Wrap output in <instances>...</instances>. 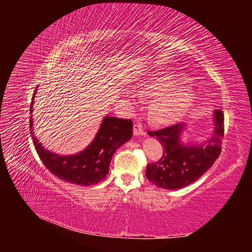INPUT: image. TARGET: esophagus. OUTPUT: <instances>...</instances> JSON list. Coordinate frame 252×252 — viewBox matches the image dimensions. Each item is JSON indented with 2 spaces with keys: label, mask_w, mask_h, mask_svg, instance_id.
<instances>
[{
  "label": "esophagus",
  "mask_w": 252,
  "mask_h": 252,
  "mask_svg": "<svg viewBox=\"0 0 252 252\" xmlns=\"http://www.w3.org/2000/svg\"><path fill=\"white\" fill-rule=\"evenodd\" d=\"M133 133L135 136H145L146 135V132H145L144 128L141 124H134L133 126Z\"/></svg>",
  "instance_id": "obj_1"
}]
</instances>
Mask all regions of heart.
<instances>
[{
    "mask_svg": "<svg viewBox=\"0 0 252 252\" xmlns=\"http://www.w3.org/2000/svg\"><path fill=\"white\" fill-rule=\"evenodd\" d=\"M188 78L172 70L149 73L136 91L142 97H152L148 118L159 125H168L185 116L195 101V91L188 85ZM130 97L134 100V95Z\"/></svg>",
    "mask_w": 252,
    "mask_h": 252,
    "instance_id": "heart-1",
    "label": "heart"
}]
</instances>
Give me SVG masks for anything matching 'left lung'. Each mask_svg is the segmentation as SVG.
Instances as JSON below:
<instances>
[{
	"mask_svg": "<svg viewBox=\"0 0 252 252\" xmlns=\"http://www.w3.org/2000/svg\"><path fill=\"white\" fill-rule=\"evenodd\" d=\"M213 131L203 143L182 142L186 124L179 123L158 131H148L161 143L164 155L146 168L147 179L163 189L184 188L200 179L219 158L224 138V113L216 109L212 116Z\"/></svg>",
	"mask_w": 252,
	"mask_h": 252,
	"instance_id": "8db88e82",
	"label": "left lung"
}]
</instances>
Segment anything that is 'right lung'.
Wrapping results in <instances>:
<instances>
[{
	"label": "right lung",
	"instance_id": "add662e5",
	"mask_svg": "<svg viewBox=\"0 0 252 252\" xmlns=\"http://www.w3.org/2000/svg\"><path fill=\"white\" fill-rule=\"evenodd\" d=\"M32 96L30 113H32ZM30 133L35 150L46 168L56 177L71 184L90 186L103 181L109 172L113 154L132 138V121L105 116L100 128L88 146L78 154L63 156L44 148L33 133V119L30 117Z\"/></svg>",
	"mask_w": 252,
	"mask_h": 252
}]
</instances>
